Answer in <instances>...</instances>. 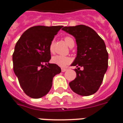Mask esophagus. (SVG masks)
<instances>
[{"mask_svg": "<svg viewBox=\"0 0 123 123\" xmlns=\"http://www.w3.org/2000/svg\"><path fill=\"white\" fill-rule=\"evenodd\" d=\"M66 70H67V68H62V72H65Z\"/></svg>", "mask_w": 123, "mask_h": 123, "instance_id": "1", "label": "esophagus"}]
</instances>
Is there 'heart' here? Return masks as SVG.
Returning <instances> with one entry per match:
<instances>
[{
	"label": "heart",
	"mask_w": 123,
	"mask_h": 123,
	"mask_svg": "<svg viewBox=\"0 0 123 123\" xmlns=\"http://www.w3.org/2000/svg\"><path fill=\"white\" fill-rule=\"evenodd\" d=\"M65 42L68 45V46L72 47V45H74V41L70 37H65ZM49 51L51 53H53L55 51V41H51V43L49 45ZM51 62L54 64L56 65L59 67L66 66L71 62V59L68 56H63L61 55H56L52 57L51 58Z\"/></svg>",
	"instance_id": "1"
}]
</instances>
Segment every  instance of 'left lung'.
<instances>
[{
    "label": "left lung",
    "mask_w": 123,
    "mask_h": 123,
    "mask_svg": "<svg viewBox=\"0 0 123 123\" xmlns=\"http://www.w3.org/2000/svg\"><path fill=\"white\" fill-rule=\"evenodd\" d=\"M62 30L74 37L78 46L76 58L71 65L78 67L74 69L76 78L69 86L80 96L92 95L100 87L108 68V54L104 41L94 29L85 25L64 27Z\"/></svg>",
    "instance_id": "1"
}]
</instances>
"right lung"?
<instances>
[{
    "instance_id": "add662e5",
    "label": "right lung",
    "mask_w": 123,
    "mask_h": 123,
    "mask_svg": "<svg viewBox=\"0 0 123 123\" xmlns=\"http://www.w3.org/2000/svg\"><path fill=\"white\" fill-rule=\"evenodd\" d=\"M63 26H33L19 38L13 54V70L27 96L38 99L51 90L53 79L61 68L49 63V45Z\"/></svg>"
}]
</instances>
